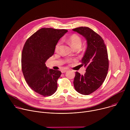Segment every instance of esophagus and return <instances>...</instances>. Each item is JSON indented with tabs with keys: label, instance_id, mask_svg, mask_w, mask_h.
<instances>
[{
	"label": "esophagus",
	"instance_id": "34e87169",
	"mask_svg": "<svg viewBox=\"0 0 130 130\" xmlns=\"http://www.w3.org/2000/svg\"><path fill=\"white\" fill-rule=\"evenodd\" d=\"M69 70V69H63L62 70V73H64L65 72H66L67 71H68Z\"/></svg>",
	"mask_w": 130,
	"mask_h": 130
}]
</instances>
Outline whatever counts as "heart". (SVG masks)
<instances>
[{"instance_id":"b5f03b06","label":"heart","mask_w":130,"mask_h":130,"mask_svg":"<svg viewBox=\"0 0 130 130\" xmlns=\"http://www.w3.org/2000/svg\"><path fill=\"white\" fill-rule=\"evenodd\" d=\"M68 41L70 43L71 45L74 48H80L82 45V39L78 34H73L71 35L68 39ZM62 44V42H58L55 46V51L56 52H59L61 45ZM71 62V59H68L67 62L70 63Z\"/></svg>"}]
</instances>
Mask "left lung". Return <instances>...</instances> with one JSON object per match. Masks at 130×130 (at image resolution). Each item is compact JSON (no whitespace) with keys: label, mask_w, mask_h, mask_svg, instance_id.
I'll use <instances>...</instances> for the list:
<instances>
[{"label":"left lung","mask_w":130,"mask_h":130,"mask_svg":"<svg viewBox=\"0 0 130 130\" xmlns=\"http://www.w3.org/2000/svg\"><path fill=\"white\" fill-rule=\"evenodd\" d=\"M72 30L87 40V48L81 61V65L86 67V72L81 75L76 71L73 84L79 93L88 95L98 89L106 77L109 66L107 48L103 39L90 28L80 27Z\"/></svg>","instance_id":"1"}]
</instances>
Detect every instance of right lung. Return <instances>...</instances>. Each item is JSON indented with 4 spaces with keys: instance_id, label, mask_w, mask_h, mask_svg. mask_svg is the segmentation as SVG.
<instances>
[{
    "instance_id": "add662e5",
    "label": "right lung",
    "mask_w": 130,
    "mask_h": 130,
    "mask_svg": "<svg viewBox=\"0 0 130 130\" xmlns=\"http://www.w3.org/2000/svg\"><path fill=\"white\" fill-rule=\"evenodd\" d=\"M66 29L41 28L26 41L22 54V69L30 87L44 97L56 91L61 72L48 69L45 63L54 53L55 46L67 32Z\"/></svg>"
}]
</instances>
